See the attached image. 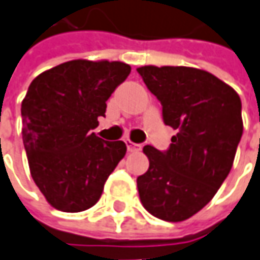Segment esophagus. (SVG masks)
Returning a JSON list of instances; mask_svg holds the SVG:
<instances>
[{"label":"esophagus","mask_w":260,"mask_h":260,"mask_svg":"<svg viewBox=\"0 0 260 260\" xmlns=\"http://www.w3.org/2000/svg\"><path fill=\"white\" fill-rule=\"evenodd\" d=\"M125 144H126V148H128V151H129V152H137V151L141 149V145L135 144V142H132L131 139H126V141H125Z\"/></svg>","instance_id":"esophagus-1"}]
</instances>
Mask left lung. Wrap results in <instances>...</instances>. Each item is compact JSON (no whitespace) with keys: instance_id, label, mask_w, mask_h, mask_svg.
<instances>
[{"instance_id":"1","label":"left lung","mask_w":260,"mask_h":260,"mask_svg":"<svg viewBox=\"0 0 260 260\" xmlns=\"http://www.w3.org/2000/svg\"><path fill=\"white\" fill-rule=\"evenodd\" d=\"M162 105L164 123L177 131L167 152L144 147L149 159L137 178L152 216L183 221L214 197L232 170L242 134V102L233 87L206 70L185 66L137 69Z\"/></svg>"}]
</instances>
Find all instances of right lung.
<instances>
[{
  "mask_svg": "<svg viewBox=\"0 0 260 260\" xmlns=\"http://www.w3.org/2000/svg\"><path fill=\"white\" fill-rule=\"evenodd\" d=\"M129 73L122 61L79 58L43 72L28 86L21 103L24 148L32 180L54 209H90L125 157L123 141H103L92 129Z\"/></svg>",
  "mask_w": 260,
  "mask_h": 260,
  "instance_id": "obj_1",
  "label": "right lung"
}]
</instances>
